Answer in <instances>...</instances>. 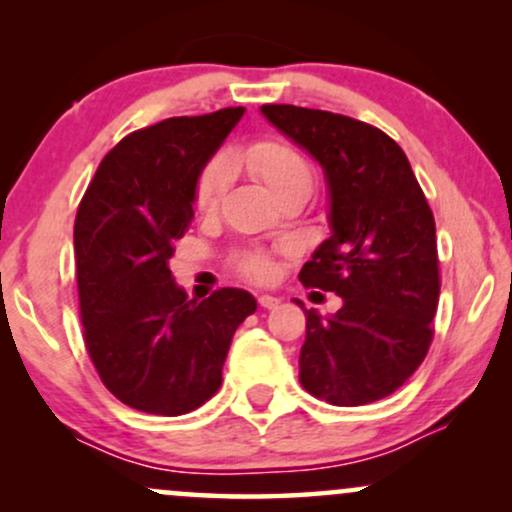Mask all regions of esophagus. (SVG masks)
<instances>
[{
  "label": "esophagus",
  "mask_w": 512,
  "mask_h": 512,
  "mask_svg": "<svg viewBox=\"0 0 512 512\" xmlns=\"http://www.w3.org/2000/svg\"><path fill=\"white\" fill-rule=\"evenodd\" d=\"M257 303H260V308H264V310H272V308H276V305H279V298L269 296V293H262V296L257 298Z\"/></svg>",
  "instance_id": "esophagus-1"
}]
</instances>
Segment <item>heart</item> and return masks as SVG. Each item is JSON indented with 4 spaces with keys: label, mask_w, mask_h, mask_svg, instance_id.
Listing matches in <instances>:
<instances>
[{
    "label": "heart",
    "mask_w": 512,
    "mask_h": 512,
    "mask_svg": "<svg viewBox=\"0 0 512 512\" xmlns=\"http://www.w3.org/2000/svg\"><path fill=\"white\" fill-rule=\"evenodd\" d=\"M240 163H245L252 175L267 187L276 199L286 197L289 192L310 190L313 187V168L308 158L301 154L296 144L286 139H260L250 144L243 154L238 156ZM233 173L231 156L219 154L214 156L199 173L195 185V207L199 211H214L226 192L228 180ZM238 272L248 276L252 281H269L274 274V260L269 252L252 250L238 255L236 260Z\"/></svg>",
    "instance_id": "b5f03b06"
}]
</instances>
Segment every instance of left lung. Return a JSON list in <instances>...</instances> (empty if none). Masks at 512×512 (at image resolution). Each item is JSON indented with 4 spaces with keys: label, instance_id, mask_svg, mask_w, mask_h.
<instances>
[{
    "label": "left lung",
    "instance_id": "obj_1",
    "mask_svg": "<svg viewBox=\"0 0 512 512\" xmlns=\"http://www.w3.org/2000/svg\"><path fill=\"white\" fill-rule=\"evenodd\" d=\"M262 115L320 163L330 192L332 233L298 279L344 305L330 317L305 310L301 385L334 407L392 395L426 358L438 308L436 221L424 190L378 127L296 105H262Z\"/></svg>",
    "mask_w": 512,
    "mask_h": 512
}]
</instances>
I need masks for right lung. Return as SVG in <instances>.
Segmentation results:
<instances>
[{
	"label": "right lung",
	"mask_w": 512,
	"mask_h": 512,
	"mask_svg": "<svg viewBox=\"0 0 512 512\" xmlns=\"http://www.w3.org/2000/svg\"><path fill=\"white\" fill-rule=\"evenodd\" d=\"M245 108L168 117L127 134L93 175L74 221L84 342L103 385L127 407L180 416L221 387L252 293L190 301L168 260L190 226L195 185Z\"/></svg>",
	"instance_id": "add662e5"
}]
</instances>
